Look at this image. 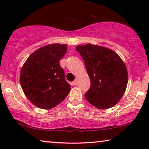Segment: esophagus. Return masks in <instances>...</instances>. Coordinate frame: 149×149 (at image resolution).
I'll return each instance as SVG.
<instances>
[{
  "mask_svg": "<svg viewBox=\"0 0 149 149\" xmlns=\"http://www.w3.org/2000/svg\"><path fill=\"white\" fill-rule=\"evenodd\" d=\"M72 84L74 85H76V84H77V80H74V81L72 82Z\"/></svg>",
  "mask_w": 149,
  "mask_h": 149,
  "instance_id": "34e87169",
  "label": "esophagus"
}]
</instances>
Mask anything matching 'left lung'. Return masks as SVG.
<instances>
[{
    "instance_id": "left-lung-1",
    "label": "left lung",
    "mask_w": 149,
    "mask_h": 149,
    "mask_svg": "<svg viewBox=\"0 0 149 149\" xmlns=\"http://www.w3.org/2000/svg\"><path fill=\"white\" fill-rule=\"evenodd\" d=\"M91 80L85 94L87 101L99 109L116 104L125 91L128 81L127 68L117 53L108 48L87 44L78 45Z\"/></svg>"
}]
</instances>
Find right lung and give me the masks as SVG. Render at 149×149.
I'll return each mask as SVG.
<instances>
[{"instance_id": "obj_1", "label": "right lung", "mask_w": 149, "mask_h": 149, "mask_svg": "<svg viewBox=\"0 0 149 149\" xmlns=\"http://www.w3.org/2000/svg\"><path fill=\"white\" fill-rule=\"evenodd\" d=\"M67 52L66 45L50 44L35 50L24 63L20 84L35 106L50 109L67 97L71 85L66 81L60 60Z\"/></svg>"}]
</instances>
